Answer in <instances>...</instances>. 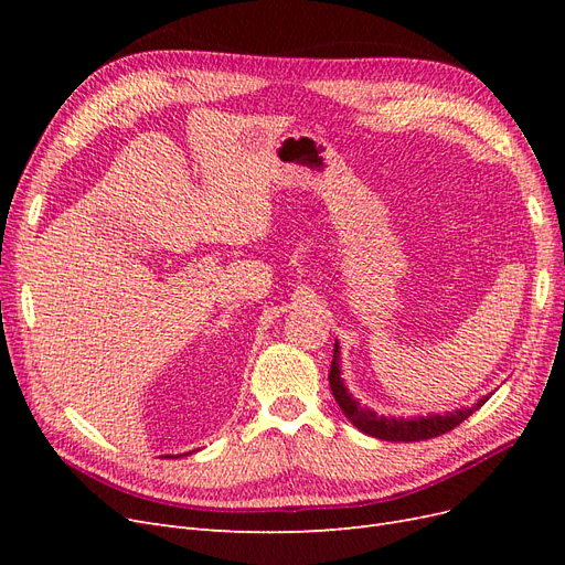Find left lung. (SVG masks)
<instances>
[{"mask_svg": "<svg viewBox=\"0 0 565 565\" xmlns=\"http://www.w3.org/2000/svg\"><path fill=\"white\" fill-rule=\"evenodd\" d=\"M339 347L334 344V355H332V367H330V388L334 393V401L339 403L341 413H344L355 429H361L367 436L382 438V440H403V443H415V440H426V438H436L452 431L455 426H459L467 417H471L478 407H481L486 398L473 403V407L465 409H455V413L448 415H431V417H415V419H403V417H380L377 413H372L367 407H361L351 393L347 391L344 382L339 377Z\"/></svg>", "mask_w": 565, "mask_h": 565, "instance_id": "obj_1", "label": "left lung"}]
</instances>
